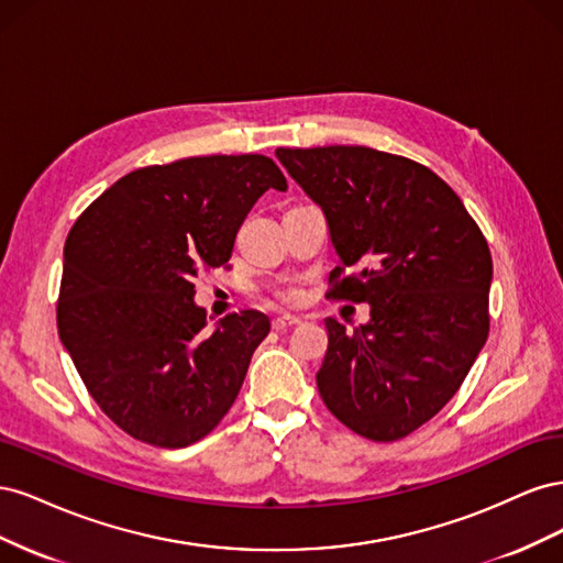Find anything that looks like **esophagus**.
Wrapping results in <instances>:
<instances>
[{"instance_id": "34e87169", "label": "esophagus", "mask_w": 563, "mask_h": 563, "mask_svg": "<svg viewBox=\"0 0 563 563\" xmlns=\"http://www.w3.org/2000/svg\"><path fill=\"white\" fill-rule=\"evenodd\" d=\"M296 323H300V317L279 314V317H275V321H272V327H275V331H286V329L296 327Z\"/></svg>"}]
</instances>
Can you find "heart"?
Masks as SVG:
<instances>
[{"mask_svg":"<svg viewBox=\"0 0 563 563\" xmlns=\"http://www.w3.org/2000/svg\"><path fill=\"white\" fill-rule=\"evenodd\" d=\"M277 296L284 300V302H298L302 298V291L298 286H284L277 291Z\"/></svg>","mask_w":563,"mask_h":563,"instance_id":"obj_1","label":"heart"}]
</instances>
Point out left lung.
<instances>
[{"instance_id": "obj_1", "label": "left lung", "mask_w": 563, "mask_h": 563, "mask_svg": "<svg viewBox=\"0 0 563 563\" xmlns=\"http://www.w3.org/2000/svg\"><path fill=\"white\" fill-rule=\"evenodd\" d=\"M277 159L327 216L340 258L327 296L371 305L354 333L327 319L319 395L352 432L404 439L449 404L488 338L484 234L413 159L364 145L277 147Z\"/></svg>"}]
</instances>
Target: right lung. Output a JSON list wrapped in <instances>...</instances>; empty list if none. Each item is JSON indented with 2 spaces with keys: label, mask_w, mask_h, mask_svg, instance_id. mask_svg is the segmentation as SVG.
Masks as SVG:
<instances>
[{
  "label": "right lung",
  "mask_w": 563,
  "mask_h": 563,
  "mask_svg": "<svg viewBox=\"0 0 563 563\" xmlns=\"http://www.w3.org/2000/svg\"><path fill=\"white\" fill-rule=\"evenodd\" d=\"M286 190L263 155L155 164L119 178L65 242L58 335L117 428L159 449L190 446L230 411L269 333L244 310L207 331L192 279L230 261L244 218Z\"/></svg>",
  "instance_id": "obj_1"
}]
</instances>
